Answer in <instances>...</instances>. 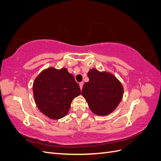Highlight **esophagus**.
Returning <instances> with one entry per match:
<instances>
[{
    "label": "esophagus",
    "instance_id": "34e87169",
    "mask_svg": "<svg viewBox=\"0 0 161 161\" xmlns=\"http://www.w3.org/2000/svg\"><path fill=\"white\" fill-rule=\"evenodd\" d=\"M79 86H80V89H82V86H83V82H80L79 83Z\"/></svg>",
    "mask_w": 161,
    "mask_h": 161
}]
</instances>
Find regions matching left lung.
<instances>
[{
	"label": "left lung",
	"instance_id": "obj_1",
	"mask_svg": "<svg viewBox=\"0 0 161 161\" xmlns=\"http://www.w3.org/2000/svg\"><path fill=\"white\" fill-rule=\"evenodd\" d=\"M89 81L82 89L83 96L92 113L107 115L112 113L123 97L124 88L119 80L108 72L91 69L88 74Z\"/></svg>",
	"mask_w": 161,
	"mask_h": 161
}]
</instances>
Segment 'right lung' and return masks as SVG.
<instances>
[{
  "instance_id": "obj_1",
  "label": "right lung",
  "mask_w": 161,
  "mask_h": 161,
  "mask_svg": "<svg viewBox=\"0 0 161 161\" xmlns=\"http://www.w3.org/2000/svg\"><path fill=\"white\" fill-rule=\"evenodd\" d=\"M33 92L38 109L52 119L64 118L72 101L80 95L79 84L66 68L43 70L34 80Z\"/></svg>"
}]
</instances>
